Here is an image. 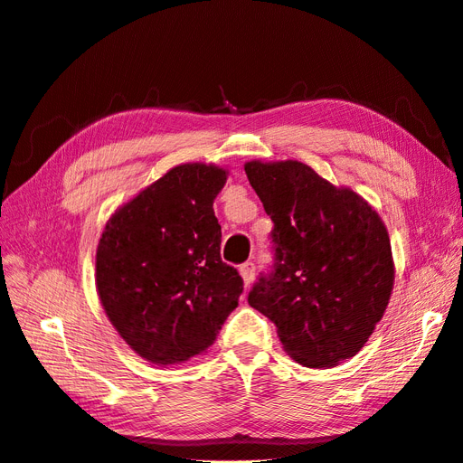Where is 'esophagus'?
<instances>
[{
	"label": "esophagus",
	"instance_id": "obj_1",
	"mask_svg": "<svg viewBox=\"0 0 463 463\" xmlns=\"http://www.w3.org/2000/svg\"><path fill=\"white\" fill-rule=\"evenodd\" d=\"M255 270H257V266H255V262H253V260H247V262H243V264L240 266V274H241V278H243L245 286H250V284H253V279H255Z\"/></svg>",
	"mask_w": 463,
	"mask_h": 463
}]
</instances>
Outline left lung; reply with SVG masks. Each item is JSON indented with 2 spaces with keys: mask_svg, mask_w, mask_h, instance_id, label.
I'll list each match as a JSON object with an SVG mask.
<instances>
[{
  "mask_svg": "<svg viewBox=\"0 0 463 463\" xmlns=\"http://www.w3.org/2000/svg\"><path fill=\"white\" fill-rule=\"evenodd\" d=\"M270 232L274 264L249 291L286 352L305 367L354 357L381 322L394 260L386 226L373 206L298 160L245 164Z\"/></svg>",
  "mask_w": 463,
  "mask_h": 463,
  "instance_id": "1",
  "label": "left lung"
}]
</instances>
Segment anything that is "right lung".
<instances>
[{
	"label": "right lung",
	"instance_id": "add662e5",
	"mask_svg": "<svg viewBox=\"0 0 463 463\" xmlns=\"http://www.w3.org/2000/svg\"><path fill=\"white\" fill-rule=\"evenodd\" d=\"M228 172L172 167L108 220L96 249V289L135 354L175 365L204 354L237 307L243 279L220 257L214 199Z\"/></svg>",
	"mask_w": 463,
	"mask_h": 463
}]
</instances>
